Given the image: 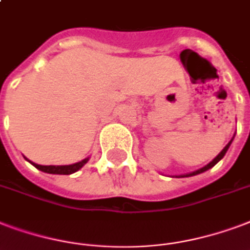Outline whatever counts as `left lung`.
I'll use <instances>...</instances> for the list:
<instances>
[{
	"label": "left lung",
	"instance_id": "left-lung-1",
	"mask_svg": "<svg viewBox=\"0 0 250 250\" xmlns=\"http://www.w3.org/2000/svg\"><path fill=\"white\" fill-rule=\"evenodd\" d=\"M232 140H233V138H232ZM232 140H231V142H229V143H228V144H227V146H224V148H223L222 152H220V153H219V155L216 156V157H215V159L212 160V161H211V163L207 164L206 167H201V169H198V170L193 171V173H188V174H181V176H176V177H178V178H182V177L197 176V174H201V173H203V171L208 170V169H211V167H215V165H216V164H218L219 161H220V160L223 159V157H224V155H226V153H227V150H228V148H229V146H231Z\"/></svg>",
	"mask_w": 250,
	"mask_h": 250
}]
</instances>
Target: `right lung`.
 <instances>
[{
	"instance_id": "right-lung-1",
	"label": "right lung",
	"mask_w": 250,
	"mask_h": 250,
	"mask_svg": "<svg viewBox=\"0 0 250 250\" xmlns=\"http://www.w3.org/2000/svg\"><path fill=\"white\" fill-rule=\"evenodd\" d=\"M87 161H89V157H87V159H83V161H80V163L72 164V165H39V164L31 163V161H30V163H31L36 169L44 171V173H49V174H66V176H68V174H72L74 171L80 170Z\"/></svg>"
}]
</instances>
